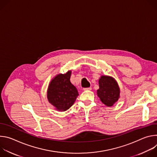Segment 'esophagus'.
I'll use <instances>...</instances> for the list:
<instances>
[{
	"label": "esophagus",
	"mask_w": 157,
	"mask_h": 157,
	"mask_svg": "<svg viewBox=\"0 0 157 157\" xmlns=\"http://www.w3.org/2000/svg\"><path fill=\"white\" fill-rule=\"evenodd\" d=\"M83 89H84V91H90V90H91L92 88H91V87H86V88H84Z\"/></svg>",
	"instance_id": "obj_1"
}]
</instances>
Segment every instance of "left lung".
Listing matches in <instances>:
<instances>
[{
	"mask_svg": "<svg viewBox=\"0 0 157 157\" xmlns=\"http://www.w3.org/2000/svg\"><path fill=\"white\" fill-rule=\"evenodd\" d=\"M99 89L97 91L98 97L107 106H112L117 102L120 90L116 81L111 77L102 76L99 80Z\"/></svg>",
	"mask_w": 157,
	"mask_h": 157,
	"instance_id": "8db88e82",
	"label": "left lung"
}]
</instances>
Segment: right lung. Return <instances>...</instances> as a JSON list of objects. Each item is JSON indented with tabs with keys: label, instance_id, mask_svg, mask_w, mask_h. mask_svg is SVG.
I'll list each match as a JSON object with an SVG mask.
<instances>
[{
	"label": "right lung",
	"instance_id": "right-lung-1",
	"mask_svg": "<svg viewBox=\"0 0 157 157\" xmlns=\"http://www.w3.org/2000/svg\"><path fill=\"white\" fill-rule=\"evenodd\" d=\"M71 74V71H69L66 74L57 75L48 87V99L59 111L70 109L79 95L77 89L70 82Z\"/></svg>",
	"mask_w": 157,
	"mask_h": 157
}]
</instances>
